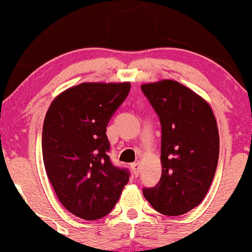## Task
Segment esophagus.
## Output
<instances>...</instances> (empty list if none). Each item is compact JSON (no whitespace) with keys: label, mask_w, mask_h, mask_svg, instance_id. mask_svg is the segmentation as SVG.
Masks as SVG:
<instances>
[{"label":"esophagus","mask_w":252,"mask_h":252,"mask_svg":"<svg viewBox=\"0 0 252 252\" xmlns=\"http://www.w3.org/2000/svg\"><path fill=\"white\" fill-rule=\"evenodd\" d=\"M131 169L134 175H138V173H139V162H133V163H131Z\"/></svg>","instance_id":"1"}]
</instances>
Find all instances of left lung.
Returning <instances> with one entry per match:
<instances>
[{
    "instance_id": "8db88e82",
    "label": "left lung",
    "mask_w": 252,
    "mask_h": 252,
    "mask_svg": "<svg viewBox=\"0 0 252 252\" xmlns=\"http://www.w3.org/2000/svg\"><path fill=\"white\" fill-rule=\"evenodd\" d=\"M161 123V179L143 194L155 210L178 216L203 201L215 175L220 138L210 105L175 80L143 84Z\"/></svg>"
}]
</instances>
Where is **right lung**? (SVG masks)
Wrapping results in <instances>:
<instances>
[{"label":"right lung","mask_w":252,"mask_h":252,"mask_svg":"<svg viewBox=\"0 0 252 252\" xmlns=\"http://www.w3.org/2000/svg\"><path fill=\"white\" fill-rule=\"evenodd\" d=\"M129 83H82L51 102L42 133L43 161L61 204L84 220L112 212L129 172L110 161L107 125Z\"/></svg>","instance_id":"right-lung-1"}]
</instances>
